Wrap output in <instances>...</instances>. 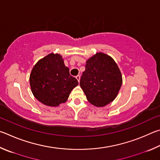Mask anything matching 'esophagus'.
<instances>
[{
	"instance_id": "esophagus-1",
	"label": "esophagus",
	"mask_w": 160,
	"mask_h": 160,
	"mask_svg": "<svg viewBox=\"0 0 160 160\" xmlns=\"http://www.w3.org/2000/svg\"><path fill=\"white\" fill-rule=\"evenodd\" d=\"M80 78H81V77H80V76H79V75H77V77H76V78H77V81H78V82H80Z\"/></svg>"
}]
</instances>
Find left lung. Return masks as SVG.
<instances>
[{"label": "left lung", "instance_id": "obj_1", "mask_svg": "<svg viewBox=\"0 0 160 160\" xmlns=\"http://www.w3.org/2000/svg\"><path fill=\"white\" fill-rule=\"evenodd\" d=\"M80 86L88 101L96 107L108 105L116 98L122 84V76L113 58L97 52L86 60Z\"/></svg>", "mask_w": 160, "mask_h": 160}]
</instances>
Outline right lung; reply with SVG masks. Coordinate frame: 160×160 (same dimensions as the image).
<instances>
[{"label":"right lung","instance_id":"right-lung-1","mask_svg":"<svg viewBox=\"0 0 160 160\" xmlns=\"http://www.w3.org/2000/svg\"><path fill=\"white\" fill-rule=\"evenodd\" d=\"M32 93L39 102L50 107L65 102L78 83L69 74L62 55L50 53L33 66L29 77Z\"/></svg>","mask_w":160,"mask_h":160}]
</instances>
